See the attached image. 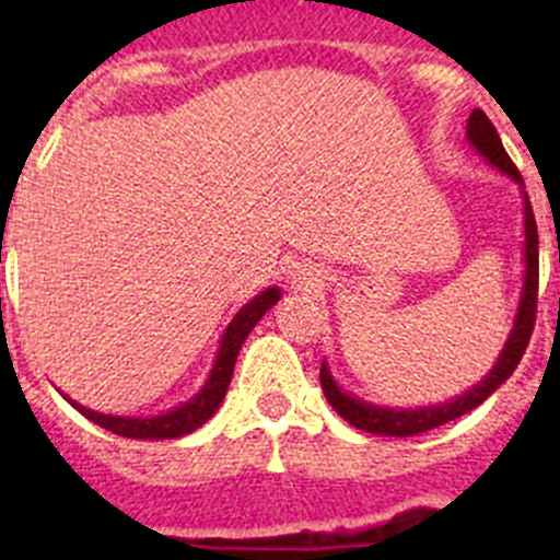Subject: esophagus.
I'll use <instances>...</instances> for the list:
<instances>
[{"label": "esophagus", "instance_id": "34e87169", "mask_svg": "<svg viewBox=\"0 0 560 560\" xmlns=\"http://www.w3.org/2000/svg\"><path fill=\"white\" fill-rule=\"evenodd\" d=\"M290 281L295 287H308V284H314V281H316V273H314L312 268H308V265L295 262L290 268Z\"/></svg>", "mask_w": 560, "mask_h": 560}]
</instances>
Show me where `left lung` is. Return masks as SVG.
Returning <instances> with one entry per match:
<instances>
[{
	"instance_id": "left-lung-1",
	"label": "left lung",
	"mask_w": 560,
	"mask_h": 560,
	"mask_svg": "<svg viewBox=\"0 0 560 560\" xmlns=\"http://www.w3.org/2000/svg\"><path fill=\"white\" fill-rule=\"evenodd\" d=\"M466 138L474 145L479 156L488 162L490 167L501 171L506 178L515 180L521 186L523 195V290H521V303H517L515 322H512L510 338H506L504 349L499 352V360L493 363V369L488 371V376L471 385L463 395H457L453 400H444V404L433 406H415V409H395V406H376L369 400H360L358 395L347 393L336 380H332L330 369H327V360H322L319 369V382L322 393H325L327 404L349 422V425L360 428V431L376 433V436H417V433L433 431V428L444 425V422L455 420V417L466 415V411L477 409L485 398L495 393L506 380L512 376V371L521 363L525 347L530 341V330H534L536 322V292H539V235H536V222L534 211H530L528 195H525L523 175L517 173V167L512 165L510 154L501 145L499 132L490 124V118L485 116L479 107H474L471 116L466 124Z\"/></svg>"
}]
</instances>
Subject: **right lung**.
Segmentation results:
<instances>
[{
  "label": "right lung",
  "instance_id": "right-lung-1",
  "mask_svg": "<svg viewBox=\"0 0 560 560\" xmlns=\"http://www.w3.org/2000/svg\"><path fill=\"white\" fill-rule=\"evenodd\" d=\"M281 301L279 287H268V290L259 292L257 298L246 303L238 314L233 316V322L224 330L222 341H219L217 360H213V369L208 374L206 385L197 389L189 400H184L180 406H173L171 411H162V415H149V417H118V415H103V411H94L89 406L75 404L72 398V406L81 411L83 417H89L92 422H97L105 431L116 433V436L124 439H178L186 436V433L197 431L200 425H206L217 409L222 406L224 395H228L230 380H233L235 360H238L241 347H244L246 336L254 330L259 319H262L268 308H273L276 303Z\"/></svg>",
  "mask_w": 560,
  "mask_h": 560
}]
</instances>
